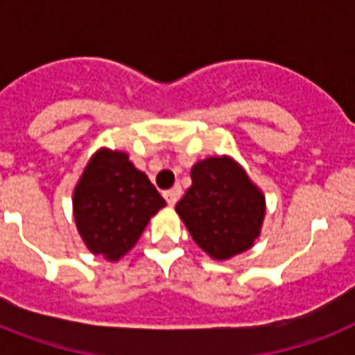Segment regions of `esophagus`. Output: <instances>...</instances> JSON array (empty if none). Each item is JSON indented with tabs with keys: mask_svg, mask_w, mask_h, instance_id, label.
I'll return each instance as SVG.
<instances>
[{
	"mask_svg": "<svg viewBox=\"0 0 355 355\" xmlns=\"http://www.w3.org/2000/svg\"><path fill=\"white\" fill-rule=\"evenodd\" d=\"M180 195H182V189H180V186H175V188L164 191V197H166L167 205L169 206L177 205V200L180 199Z\"/></svg>",
	"mask_w": 355,
	"mask_h": 355,
	"instance_id": "esophagus-1",
	"label": "esophagus"
}]
</instances>
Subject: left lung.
Masks as SVG:
<instances>
[{
    "mask_svg": "<svg viewBox=\"0 0 355 355\" xmlns=\"http://www.w3.org/2000/svg\"><path fill=\"white\" fill-rule=\"evenodd\" d=\"M175 210L210 258L228 259L259 236L265 197L230 156H210L191 167V186Z\"/></svg>",
    "mask_w": 355,
    "mask_h": 355,
    "instance_id": "obj_1",
    "label": "left lung"
}]
</instances>
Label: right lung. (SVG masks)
I'll return each mask as SVG.
<instances>
[{
    "mask_svg": "<svg viewBox=\"0 0 355 355\" xmlns=\"http://www.w3.org/2000/svg\"><path fill=\"white\" fill-rule=\"evenodd\" d=\"M166 200L127 153L99 149L73 189L75 225L92 254L118 261Z\"/></svg>",
    "mask_w": 355,
    "mask_h": 355,
    "instance_id": "obj_1",
    "label": "right lung"
}]
</instances>
